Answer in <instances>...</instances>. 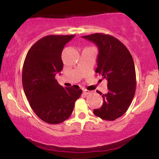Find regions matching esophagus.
I'll return each mask as SVG.
<instances>
[{
  "label": "esophagus",
  "instance_id": "obj_1",
  "mask_svg": "<svg viewBox=\"0 0 159 159\" xmlns=\"http://www.w3.org/2000/svg\"><path fill=\"white\" fill-rule=\"evenodd\" d=\"M83 92H84V94H85V95H88V94H91V93H92V92H91V91H89V90H86V89H84L83 91Z\"/></svg>",
  "mask_w": 159,
  "mask_h": 159
}]
</instances>
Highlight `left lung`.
<instances>
[{
    "mask_svg": "<svg viewBox=\"0 0 159 159\" xmlns=\"http://www.w3.org/2000/svg\"><path fill=\"white\" fill-rule=\"evenodd\" d=\"M82 38L99 48L95 72L107 81V92L102 95V106L94 110L102 119L114 120L126 113L136 90L134 63L129 51L116 38L103 33H95Z\"/></svg>",
    "mask_w": 159,
    "mask_h": 159,
    "instance_id": "8db88e82",
    "label": "left lung"
}]
</instances>
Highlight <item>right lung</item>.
Wrapping results in <instances>:
<instances>
[{
	"label": "right lung",
	"instance_id": "obj_1",
	"mask_svg": "<svg viewBox=\"0 0 159 159\" xmlns=\"http://www.w3.org/2000/svg\"><path fill=\"white\" fill-rule=\"evenodd\" d=\"M75 35H51L30 48L22 69V86L31 108L48 124H60L73 113L81 95L79 86L64 88L55 79L63 68L62 52Z\"/></svg>",
	"mask_w": 159,
	"mask_h": 159
}]
</instances>
